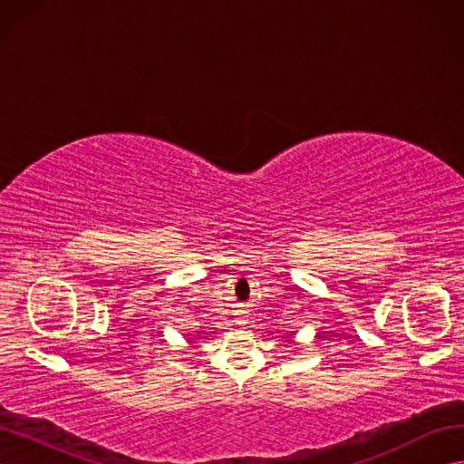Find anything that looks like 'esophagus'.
<instances>
[{
  "label": "esophagus",
  "mask_w": 464,
  "mask_h": 464,
  "mask_svg": "<svg viewBox=\"0 0 464 464\" xmlns=\"http://www.w3.org/2000/svg\"><path fill=\"white\" fill-rule=\"evenodd\" d=\"M237 325H244V317H242V315L237 317Z\"/></svg>",
  "instance_id": "esophagus-1"
}]
</instances>
